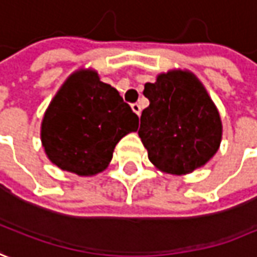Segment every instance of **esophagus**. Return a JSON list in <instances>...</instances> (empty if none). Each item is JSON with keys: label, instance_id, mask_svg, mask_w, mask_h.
Returning a JSON list of instances; mask_svg holds the SVG:
<instances>
[{"label": "esophagus", "instance_id": "34e87169", "mask_svg": "<svg viewBox=\"0 0 257 257\" xmlns=\"http://www.w3.org/2000/svg\"><path fill=\"white\" fill-rule=\"evenodd\" d=\"M131 106H132V111L135 112L138 116H139V115H141V111H142V109H141V105L137 102V103H132Z\"/></svg>", "mask_w": 257, "mask_h": 257}]
</instances>
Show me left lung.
I'll use <instances>...</instances> for the list:
<instances>
[{
	"label": "left lung",
	"instance_id": "1",
	"mask_svg": "<svg viewBox=\"0 0 257 257\" xmlns=\"http://www.w3.org/2000/svg\"><path fill=\"white\" fill-rule=\"evenodd\" d=\"M149 106L142 111L139 138L156 168L173 175L193 172L217 152L222 123L215 103L190 72L161 74L145 84Z\"/></svg>",
	"mask_w": 257,
	"mask_h": 257
}]
</instances>
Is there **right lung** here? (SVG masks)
Wrapping results in <instances>:
<instances>
[{"label":"right lung","mask_w":257,"mask_h":257,"mask_svg":"<svg viewBox=\"0 0 257 257\" xmlns=\"http://www.w3.org/2000/svg\"><path fill=\"white\" fill-rule=\"evenodd\" d=\"M138 125V115L115 88L99 81L93 71H79L51 102L41 139L52 164L89 176L108 166L115 145Z\"/></svg>","instance_id":"obj_1"}]
</instances>
